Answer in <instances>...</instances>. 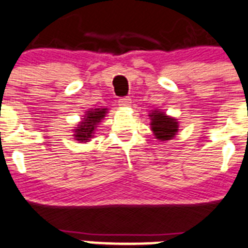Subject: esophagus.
<instances>
[{"label":"esophagus","instance_id":"34e87169","mask_svg":"<svg viewBox=\"0 0 248 248\" xmlns=\"http://www.w3.org/2000/svg\"><path fill=\"white\" fill-rule=\"evenodd\" d=\"M132 100L128 99V97H124V99H120L119 100V105L121 108H128L129 105H131Z\"/></svg>","mask_w":248,"mask_h":248}]
</instances>
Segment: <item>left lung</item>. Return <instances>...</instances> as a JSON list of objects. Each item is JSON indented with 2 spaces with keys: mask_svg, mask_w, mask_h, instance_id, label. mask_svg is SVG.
<instances>
[{
  "mask_svg": "<svg viewBox=\"0 0 248 248\" xmlns=\"http://www.w3.org/2000/svg\"><path fill=\"white\" fill-rule=\"evenodd\" d=\"M149 119H151V129L157 140L164 142L171 140L177 135L179 124L174 117L167 116L162 111L155 110L149 113Z\"/></svg>",
  "mask_w": 248,
  "mask_h": 248,
  "instance_id": "left-lung-1",
  "label": "left lung"
}]
</instances>
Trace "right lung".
<instances>
[{"label":"right lung","instance_id":"right-lung-1","mask_svg":"<svg viewBox=\"0 0 248 248\" xmlns=\"http://www.w3.org/2000/svg\"><path fill=\"white\" fill-rule=\"evenodd\" d=\"M106 113H108V108H90L89 111H86L84 119L81 120L80 124H78V127H75L74 129L75 140L79 142L90 140L97 124L101 122Z\"/></svg>","mask_w":248,"mask_h":248}]
</instances>
